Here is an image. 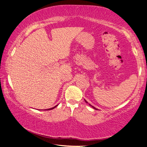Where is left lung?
Returning a JSON list of instances; mask_svg holds the SVG:
<instances>
[{
    "instance_id": "8db88e82",
    "label": "left lung",
    "mask_w": 147,
    "mask_h": 147,
    "mask_svg": "<svg viewBox=\"0 0 147 147\" xmlns=\"http://www.w3.org/2000/svg\"><path fill=\"white\" fill-rule=\"evenodd\" d=\"M85 101H86V102H87V101H86V100H85ZM89 105H90V106H91V105H90V104H89ZM92 107H93V108H94V109H96V108H95V107H94V106H92Z\"/></svg>"
}]
</instances>
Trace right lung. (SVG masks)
Listing matches in <instances>:
<instances>
[{
  "instance_id": "right-lung-1",
  "label": "right lung",
  "mask_w": 147,
  "mask_h": 147,
  "mask_svg": "<svg viewBox=\"0 0 147 147\" xmlns=\"http://www.w3.org/2000/svg\"><path fill=\"white\" fill-rule=\"evenodd\" d=\"M57 106H57H54L53 107H52V108H50V109H47V110H51V109H54L55 107H56Z\"/></svg>"
}]
</instances>
